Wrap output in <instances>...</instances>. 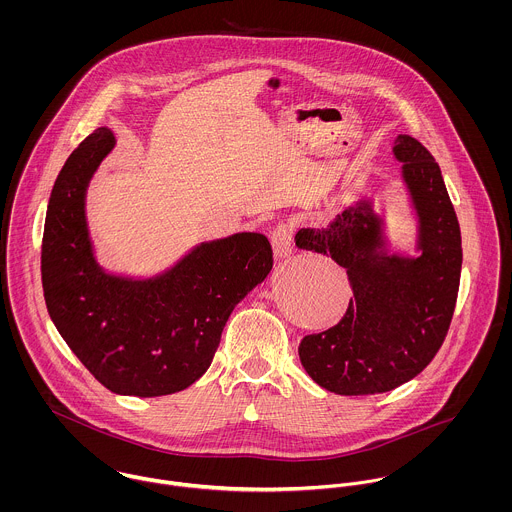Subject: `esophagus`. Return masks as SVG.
<instances>
[{
    "label": "esophagus",
    "mask_w": 512,
    "mask_h": 512,
    "mask_svg": "<svg viewBox=\"0 0 512 512\" xmlns=\"http://www.w3.org/2000/svg\"><path fill=\"white\" fill-rule=\"evenodd\" d=\"M272 246L276 256L286 258L293 252V224L292 222H278L270 234Z\"/></svg>",
    "instance_id": "obj_1"
}]
</instances>
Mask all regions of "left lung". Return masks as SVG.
<instances>
[{"label":"left lung","mask_w":512,"mask_h":512,"mask_svg":"<svg viewBox=\"0 0 512 512\" xmlns=\"http://www.w3.org/2000/svg\"><path fill=\"white\" fill-rule=\"evenodd\" d=\"M392 151L418 215V258L384 252L382 220L368 201L295 234L297 248L331 256L349 274L343 319L299 343L307 374L343 396L388 392L420 374L445 341L459 292L461 230L439 165L404 134Z\"/></svg>","instance_id":"left-lung-1"}]
</instances>
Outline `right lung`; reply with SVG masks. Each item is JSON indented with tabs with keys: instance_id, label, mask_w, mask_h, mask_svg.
Listing matches in <instances>:
<instances>
[{
	"instance_id": "obj_1",
	"label": "right lung",
	"mask_w": 512,
	"mask_h": 512,
	"mask_svg": "<svg viewBox=\"0 0 512 512\" xmlns=\"http://www.w3.org/2000/svg\"><path fill=\"white\" fill-rule=\"evenodd\" d=\"M114 136L98 128L63 165L47 207L41 280L49 315L108 390L153 398L185 390L213 363L232 309L270 274L264 234L203 242L157 278L106 274L94 260L84 195Z\"/></svg>"
}]
</instances>
